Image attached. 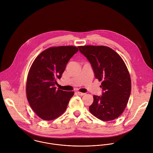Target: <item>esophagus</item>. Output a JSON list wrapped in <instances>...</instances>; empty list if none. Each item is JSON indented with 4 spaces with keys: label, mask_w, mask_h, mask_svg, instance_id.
Masks as SVG:
<instances>
[{
    "label": "esophagus",
    "mask_w": 153,
    "mask_h": 153,
    "mask_svg": "<svg viewBox=\"0 0 153 153\" xmlns=\"http://www.w3.org/2000/svg\"><path fill=\"white\" fill-rule=\"evenodd\" d=\"M77 94H78L79 96H83V95L85 94V93H82V92H77Z\"/></svg>",
    "instance_id": "esophagus-1"
}]
</instances>
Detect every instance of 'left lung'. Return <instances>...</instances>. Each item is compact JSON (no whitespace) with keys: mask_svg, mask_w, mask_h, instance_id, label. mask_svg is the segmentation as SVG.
<instances>
[{"mask_svg":"<svg viewBox=\"0 0 153 153\" xmlns=\"http://www.w3.org/2000/svg\"><path fill=\"white\" fill-rule=\"evenodd\" d=\"M78 48L91 64L95 77L102 81V95L93 96L90 112L103 121L117 118L125 110L131 91L130 75L124 61L108 47L85 45Z\"/></svg>","mask_w":153,"mask_h":153,"instance_id":"1","label":"left lung"}]
</instances>
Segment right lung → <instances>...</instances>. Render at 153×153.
<instances>
[{"label": "right lung", "mask_w": 153, "mask_h": 153, "mask_svg": "<svg viewBox=\"0 0 153 153\" xmlns=\"http://www.w3.org/2000/svg\"><path fill=\"white\" fill-rule=\"evenodd\" d=\"M79 51L76 47H50L43 51L33 62L26 86L27 97L32 109L41 119H56L65 111L74 92L57 89L70 59Z\"/></svg>", "instance_id": "obj_1"}]
</instances>
